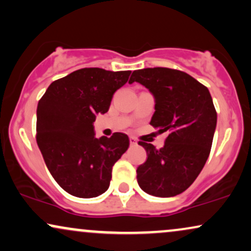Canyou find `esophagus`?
Returning <instances> with one entry per match:
<instances>
[{
  "label": "esophagus",
  "instance_id": "34e87169",
  "mask_svg": "<svg viewBox=\"0 0 251 251\" xmlns=\"http://www.w3.org/2000/svg\"><path fill=\"white\" fill-rule=\"evenodd\" d=\"M129 144H131L132 146H135L136 144H138V141H136V139L133 138V136H129Z\"/></svg>",
  "mask_w": 251,
  "mask_h": 251
}]
</instances>
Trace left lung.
Returning a JSON list of instances; mask_svg holds the SVG:
<instances>
[{
	"instance_id": "1",
	"label": "left lung",
	"mask_w": 251,
	"mask_h": 251,
	"mask_svg": "<svg viewBox=\"0 0 251 251\" xmlns=\"http://www.w3.org/2000/svg\"><path fill=\"white\" fill-rule=\"evenodd\" d=\"M133 82L155 98L151 125L168 132L161 149L139 142L147 151V161L136 169L139 186L155 197L179 195L195 182L210 155L217 127L210 91L186 73L163 67L134 71L128 83Z\"/></svg>"
}]
</instances>
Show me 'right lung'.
Returning a JSON list of instances; mask_svg holds the SVG:
<instances>
[{
	"label": "right lung",
	"mask_w": 251,
	"mask_h": 251,
	"mask_svg": "<svg viewBox=\"0 0 251 251\" xmlns=\"http://www.w3.org/2000/svg\"><path fill=\"white\" fill-rule=\"evenodd\" d=\"M129 71L82 68L52 82L37 107V144L50 175L69 195L94 198L109 189L112 167L129 146L128 136H95L98 113L109 111L113 94Z\"/></svg>",
	"instance_id": "add662e5"
}]
</instances>
